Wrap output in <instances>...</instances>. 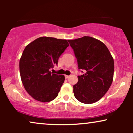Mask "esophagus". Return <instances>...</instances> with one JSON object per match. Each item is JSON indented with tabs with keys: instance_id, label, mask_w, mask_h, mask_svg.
<instances>
[{
	"instance_id": "34e87169",
	"label": "esophagus",
	"mask_w": 133,
	"mask_h": 133,
	"mask_svg": "<svg viewBox=\"0 0 133 133\" xmlns=\"http://www.w3.org/2000/svg\"><path fill=\"white\" fill-rule=\"evenodd\" d=\"M65 78H66V79H68V78L70 77V76H68V75H65Z\"/></svg>"
}]
</instances>
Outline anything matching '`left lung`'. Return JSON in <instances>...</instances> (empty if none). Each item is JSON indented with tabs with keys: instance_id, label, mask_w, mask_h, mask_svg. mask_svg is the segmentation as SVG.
<instances>
[{
	"instance_id": "obj_1",
	"label": "left lung",
	"mask_w": 133,
	"mask_h": 133,
	"mask_svg": "<svg viewBox=\"0 0 133 133\" xmlns=\"http://www.w3.org/2000/svg\"><path fill=\"white\" fill-rule=\"evenodd\" d=\"M74 51L79 69L85 70L78 76L73 86L74 97L82 103L99 101L108 91L114 76V59L106 45L89 36L68 40Z\"/></svg>"
}]
</instances>
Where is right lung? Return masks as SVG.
I'll return each instance as SVG.
<instances>
[{
	"instance_id": "1",
	"label": "right lung",
	"mask_w": 133,
	"mask_h": 133,
	"mask_svg": "<svg viewBox=\"0 0 133 133\" xmlns=\"http://www.w3.org/2000/svg\"><path fill=\"white\" fill-rule=\"evenodd\" d=\"M68 46L65 39L41 37L25 47L19 61L20 74L25 90L36 101L48 102L57 97L65 76L50 70Z\"/></svg>"
}]
</instances>
